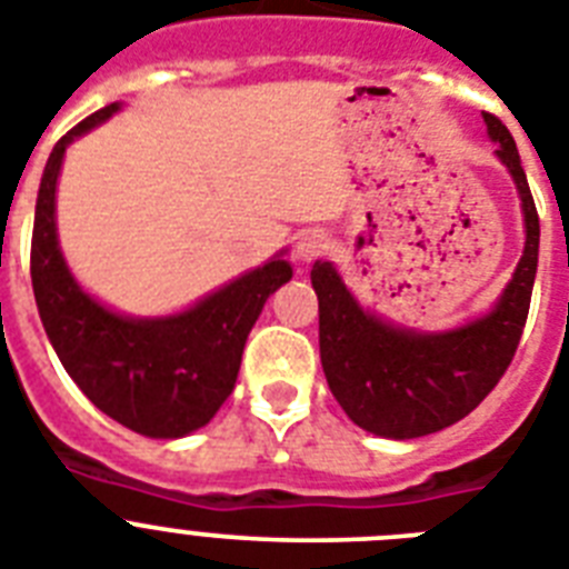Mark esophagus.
<instances>
[{
    "instance_id": "34e87169",
    "label": "esophagus",
    "mask_w": 569,
    "mask_h": 569,
    "mask_svg": "<svg viewBox=\"0 0 569 569\" xmlns=\"http://www.w3.org/2000/svg\"><path fill=\"white\" fill-rule=\"evenodd\" d=\"M327 248L329 242L321 231H307L298 240V246H295V260H298L300 266H309V262L318 260Z\"/></svg>"
}]
</instances>
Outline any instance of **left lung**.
<instances>
[{"instance_id": "8db88e82", "label": "left lung", "mask_w": 569, "mask_h": 569, "mask_svg": "<svg viewBox=\"0 0 569 569\" xmlns=\"http://www.w3.org/2000/svg\"><path fill=\"white\" fill-rule=\"evenodd\" d=\"M495 156L509 170L523 213V254L491 309L448 329L402 327L358 303L336 262L315 260L318 338L327 385L343 413L385 439H417L469 417L512 361L536 286L541 226L518 147L483 114Z\"/></svg>"}]
</instances>
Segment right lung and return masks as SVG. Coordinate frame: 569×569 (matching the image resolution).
<instances>
[{
	"instance_id": "obj_1",
	"label": "right lung",
	"mask_w": 569,
	"mask_h": 569,
	"mask_svg": "<svg viewBox=\"0 0 569 569\" xmlns=\"http://www.w3.org/2000/svg\"><path fill=\"white\" fill-rule=\"evenodd\" d=\"M118 109L109 103L89 114L46 161L33 211V298L57 358L94 408L141 437L181 439L211 422L231 396L248 332L266 300L292 280V262L283 248L170 315L118 312L86 292L57 237V179L69 144Z\"/></svg>"
}]
</instances>
